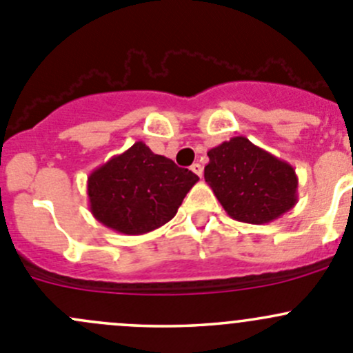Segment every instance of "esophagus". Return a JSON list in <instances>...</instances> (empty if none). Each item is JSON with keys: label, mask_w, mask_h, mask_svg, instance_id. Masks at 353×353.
I'll return each instance as SVG.
<instances>
[{"label": "esophagus", "mask_w": 353, "mask_h": 353, "mask_svg": "<svg viewBox=\"0 0 353 353\" xmlns=\"http://www.w3.org/2000/svg\"><path fill=\"white\" fill-rule=\"evenodd\" d=\"M191 170H193V172L196 174V176L201 177V174H203V167H201V163H193V165H191Z\"/></svg>", "instance_id": "obj_1"}]
</instances>
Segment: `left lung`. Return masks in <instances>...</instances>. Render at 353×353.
I'll return each instance as SVG.
<instances>
[{"label":"left lung","mask_w":353,"mask_h":353,"mask_svg":"<svg viewBox=\"0 0 353 353\" xmlns=\"http://www.w3.org/2000/svg\"><path fill=\"white\" fill-rule=\"evenodd\" d=\"M208 159L205 181L230 219L261 225L280 219L297 203L294 167L245 137L212 148Z\"/></svg>","instance_id":"obj_1"}]
</instances>
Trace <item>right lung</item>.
<instances>
[{
  "label": "right lung",
  "mask_w": 353,
  "mask_h": 353,
  "mask_svg": "<svg viewBox=\"0 0 353 353\" xmlns=\"http://www.w3.org/2000/svg\"><path fill=\"white\" fill-rule=\"evenodd\" d=\"M199 177L157 155L143 141L94 169L88 208L97 222L124 236H141L174 219Z\"/></svg>",
  "instance_id": "right-lung-1"
}]
</instances>
